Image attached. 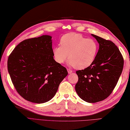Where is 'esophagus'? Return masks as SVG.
Wrapping results in <instances>:
<instances>
[{
    "label": "esophagus",
    "mask_w": 130,
    "mask_h": 130,
    "mask_svg": "<svg viewBox=\"0 0 130 130\" xmlns=\"http://www.w3.org/2000/svg\"><path fill=\"white\" fill-rule=\"evenodd\" d=\"M67 70H68V73H69V74H70V73H72V71L70 69H67Z\"/></svg>",
    "instance_id": "34e87169"
}]
</instances>
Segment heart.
<instances>
[{
    "instance_id": "1",
    "label": "heart",
    "mask_w": 130,
    "mask_h": 130,
    "mask_svg": "<svg viewBox=\"0 0 130 130\" xmlns=\"http://www.w3.org/2000/svg\"><path fill=\"white\" fill-rule=\"evenodd\" d=\"M98 49V44L94 40L72 33L61 38L60 46L54 47L53 53L58 63H63L68 58L69 65L78 70H83L93 63Z\"/></svg>"
}]
</instances>
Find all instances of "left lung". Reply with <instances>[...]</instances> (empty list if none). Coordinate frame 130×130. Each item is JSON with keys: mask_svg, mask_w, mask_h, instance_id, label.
Returning a JSON list of instances; mask_svg holds the SVG:
<instances>
[{"mask_svg": "<svg viewBox=\"0 0 130 130\" xmlns=\"http://www.w3.org/2000/svg\"><path fill=\"white\" fill-rule=\"evenodd\" d=\"M91 35L99 44V50L92 64L76 71L78 81L75 89L81 99L93 103L102 101L112 93L122 72L124 59L112 41Z\"/></svg>", "mask_w": 130, "mask_h": 130, "instance_id": "1", "label": "left lung"}]
</instances>
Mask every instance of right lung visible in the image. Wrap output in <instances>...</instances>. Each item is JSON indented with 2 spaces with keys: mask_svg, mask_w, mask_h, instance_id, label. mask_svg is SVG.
Masks as SVG:
<instances>
[{
  "mask_svg": "<svg viewBox=\"0 0 130 130\" xmlns=\"http://www.w3.org/2000/svg\"><path fill=\"white\" fill-rule=\"evenodd\" d=\"M51 38L44 35L24 40L8 58L12 82L27 101L37 104L49 101L68 74L65 67L54 59Z\"/></svg>",
  "mask_w": 130,
  "mask_h": 130,
  "instance_id": "obj_1",
  "label": "right lung"
}]
</instances>
